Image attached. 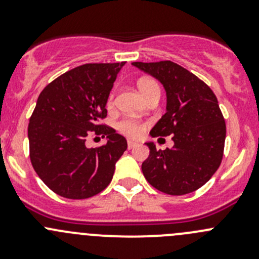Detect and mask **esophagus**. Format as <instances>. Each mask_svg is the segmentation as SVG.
<instances>
[{
	"mask_svg": "<svg viewBox=\"0 0 259 259\" xmlns=\"http://www.w3.org/2000/svg\"><path fill=\"white\" fill-rule=\"evenodd\" d=\"M135 146H138L137 142H133V140H127V148L129 149H134Z\"/></svg>",
	"mask_w": 259,
	"mask_h": 259,
	"instance_id": "obj_1",
	"label": "esophagus"
}]
</instances>
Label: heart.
Masks as SVG:
<instances>
[{
  "label": "heart",
  "mask_w": 259,
  "mask_h": 259,
  "mask_svg": "<svg viewBox=\"0 0 259 259\" xmlns=\"http://www.w3.org/2000/svg\"><path fill=\"white\" fill-rule=\"evenodd\" d=\"M139 89L142 91L143 95L148 96L150 95L154 91H160V86L156 82L155 80L153 79H142L139 81ZM114 104V93H111L109 95L108 99V105L111 106ZM146 127V124L144 121H140V120L133 119V117H124L120 121H117L116 129L119 130L121 134L126 135V137L130 138H138L144 133Z\"/></svg>",
  "instance_id": "b5f03b06"
}]
</instances>
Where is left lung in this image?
I'll use <instances>...</instances> for the list:
<instances>
[{"mask_svg":"<svg viewBox=\"0 0 259 259\" xmlns=\"http://www.w3.org/2000/svg\"><path fill=\"white\" fill-rule=\"evenodd\" d=\"M166 90V113L151 137L173 135L174 146L158 150L153 143L142 170L149 184L169 195H184L209 180L223 159L226 121L211 89L173 61L133 62Z\"/></svg>","mask_w":259,"mask_h":259,"instance_id":"8db88e82","label":"left lung"}]
</instances>
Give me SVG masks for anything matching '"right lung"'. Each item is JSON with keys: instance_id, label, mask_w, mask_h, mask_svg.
<instances>
[{"instance_id": "right-lung-1", "label": "right lung", "mask_w": 259, "mask_h": 259, "mask_svg": "<svg viewBox=\"0 0 259 259\" xmlns=\"http://www.w3.org/2000/svg\"><path fill=\"white\" fill-rule=\"evenodd\" d=\"M124 65L125 61L81 65L51 81L38 96L28 122L30 160L41 180L61 197H94L113 179L115 163L127 144L101 121ZM91 135L106 136L108 143L86 148L84 142Z\"/></svg>"}]
</instances>
